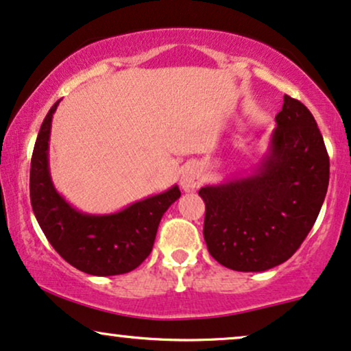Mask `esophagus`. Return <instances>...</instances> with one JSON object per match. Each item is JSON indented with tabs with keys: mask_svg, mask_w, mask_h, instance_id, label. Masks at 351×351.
I'll return each mask as SVG.
<instances>
[{
	"mask_svg": "<svg viewBox=\"0 0 351 351\" xmlns=\"http://www.w3.org/2000/svg\"><path fill=\"white\" fill-rule=\"evenodd\" d=\"M180 185L185 192H193L202 185V174L195 166H189L180 176Z\"/></svg>",
	"mask_w": 351,
	"mask_h": 351,
	"instance_id": "34e87169",
	"label": "esophagus"
}]
</instances>
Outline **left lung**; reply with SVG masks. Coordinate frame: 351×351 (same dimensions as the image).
Segmentation results:
<instances>
[{"instance_id":"obj_1","label":"left lung","mask_w":351,"mask_h":351,"mask_svg":"<svg viewBox=\"0 0 351 351\" xmlns=\"http://www.w3.org/2000/svg\"><path fill=\"white\" fill-rule=\"evenodd\" d=\"M256 174L199 189L208 252L234 271L287 261L315 226L329 185V154L309 109L284 97Z\"/></svg>"}]
</instances>
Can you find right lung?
Masks as SVG:
<instances>
[{
    "mask_svg": "<svg viewBox=\"0 0 351 351\" xmlns=\"http://www.w3.org/2000/svg\"><path fill=\"white\" fill-rule=\"evenodd\" d=\"M59 101L48 111L30 162V203L51 247L71 266L92 276L134 271L152 253L159 221L180 197L174 185L165 193L136 202L114 215H84L54 189L48 167L51 119Z\"/></svg>",
    "mask_w": 351,
    "mask_h": 351,
    "instance_id": "1",
    "label": "right lung"
}]
</instances>
